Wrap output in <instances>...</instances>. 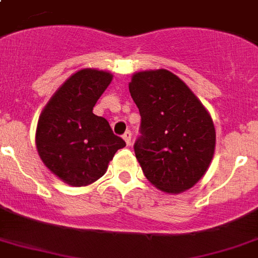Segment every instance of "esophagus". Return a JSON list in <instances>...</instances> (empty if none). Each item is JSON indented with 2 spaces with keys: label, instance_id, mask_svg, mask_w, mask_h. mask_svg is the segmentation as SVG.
Masks as SVG:
<instances>
[{
  "label": "esophagus",
  "instance_id": "34e87169",
  "mask_svg": "<svg viewBox=\"0 0 258 258\" xmlns=\"http://www.w3.org/2000/svg\"><path fill=\"white\" fill-rule=\"evenodd\" d=\"M131 137H133L131 131H125L124 135H123V139H124V142L127 146H130V145H131Z\"/></svg>",
  "mask_w": 258,
  "mask_h": 258
}]
</instances>
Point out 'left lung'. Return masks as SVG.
I'll list each match as a JSON object with an SVG mask.
<instances>
[{
  "label": "left lung",
  "mask_w": 258,
  "mask_h": 258,
  "mask_svg": "<svg viewBox=\"0 0 258 258\" xmlns=\"http://www.w3.org/2000/svg\"><path fill=\"white\" fill-rule=\"evenodd\" d=\"M128 89L142 117L134 150L143 174L166 194L196 185L215 153L210 112L185 82L165 69L134 73Z\"/></svg>",
  "instance_id": "left-lung-1"
}]
</instances>
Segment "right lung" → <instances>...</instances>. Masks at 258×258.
I'll list each match as a JSON object with an SVG mask.
<instances>
[{
	"label": "right lung",
	"mask_w": 258,
	"mask_h": 258,
	"mask_svg": "<svg viewBox=\"0 0 258 258\" xmlns=\"http://www.w3.org/2000/svg\"><path fill=\"white\" fill-rule=\"evenodd\" d=\"M109 72L81 69L69 77L39 116L36 149L52 174L72 186H86L105 174L125 146L93 107L111 84Z\"/></svg>",
	"instance_id": "1"
}]
</instances>
